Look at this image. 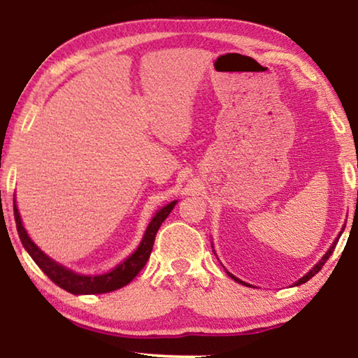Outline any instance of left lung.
<instances>
[{
	"label": "left lung",
	"instance_id": "left-lung-1",
	"mask_svg": "<svg viewBox=\"0 0 358 358\" xmlns=\"http://www.w3.org/2000/svg\"><path fill=\"white\" fill-rule=\"evenodd\" d=\"M336 244H337V239H336V241H334V243H332V246L329 248V251H327V252L324 254V256H322V259H321V261H320V262H317V264H316V266H315V267H313V268H311V271H310V272H308L305 277H303V278H300V280H298V282L295 283V285H301V283H305V282H308V280H310V278H311L313 275H316V273L321 271V267H322V266H324V264H326V261H327V259H329V256H331V254H332V251H334V249H336ZM228 275H229V277H231V278H234V280H236L238 283H243V285H246V283H244V282H241V280H239V278H236V277H234V275H231V273H229V272H228Z\"/></svg>",
	"mask_w": 358,
	"mask_h": 358
}]
</instances>
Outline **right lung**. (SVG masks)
I'll return each instance as SVG.
<instances>
[{"label":"right lung","mask_w":358,"mask_h":358,"mask_svg":"<svg viewBox=\"0 0 358 358\" xmlns=\"http://www.w3.org/2000/svg\"><path fill=\"white\" fill-rule=\"evenodd\" d=\"M176 200L171 202L159 210L158 213L155 215L153 220H151L148 228H146V233L143 236V241L140 243V246L136 248V251L131 254V256L119 264L114 271H110L109 273H104V275H80V273H75L71 271H68L60 264L53 262L50 257H47L41 249H38L36 244L32 243V239L27 236L26 229L22 227L21 217H19L17 207L14 203V220H16V228L19 233V238H21L22 246L26 248V251L29 252V256L34 259V262L41 267V271L45 273V275L50 278V280L58 285L63 290L73 293V295H96V293H107V292H114L119 290V288L125 287L127 283H130L134 278L138 275V272L145 267L146 261L150 259L151 249H153L155 244V238L156 233L168 215L171 213V210L174 208Z\"/></svg>","instance_id":"right-lung-1"}]
</instances>
